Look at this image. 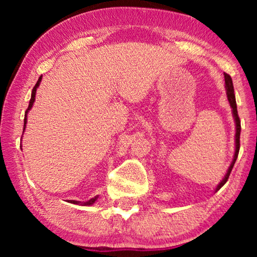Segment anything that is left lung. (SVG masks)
<instances>
[{
	"instance_id": "8db88e82",
	"label": "left lung",
	"mask_w": 257,
	"mask_h": 257,
	"mask_svg": "<svg viewBox=\"0 0 257 257\" xmlns=\"http://www.w3.org/2000/svg\"><path fill=\"white\" fill-rule=\"evenodd\" d=\"M224 86H226V92H227V98L228 101H229V105L231 107V113H233V118L235 121V152H234V157H233V161H231L230 166L228 167L227 173L224 174V177L222 180L219 182V185L216 186L215 192L219 191V189L222 187V186L226 184L228 178H229V174L231 170H233V166L235 164V161L237 159L238 156V151H240V133H241V121L240 118H238L237 114V106H236V100H235V94H234V86H233V80H231L230 76L224 73Z\"/></svg>"
}]
</instances>
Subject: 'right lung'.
Segmentation results:
<instances>
[{
	"mask_svg": "<svg viewBox=\"0 0 257 257\" xmlns=\"http://www.w3.org/2000/svg\"><path fill=\"white\" fill-rule=\"evenodd\" d=\"M42 82V76L38 78L36 85L34 86L33 89V92H31V98H30V101H29V106H28L27 111H26V115H24V127H23V132L26 131V127H27V121H28V113H29V111L31 110V107L34 106V103H35V97H36V91H37V87L40 86V84ZM99 199V195H96L94 198L87 200V201H76V200H69L70 203H75V205H80V206H92L94 202L97 201V200Z\"/></svg>",
	"mask_w": 257,
	"mask_h": 257,
	"instance_id": "right-lung-1",
	"label": "right lung"
}]
</instances>
